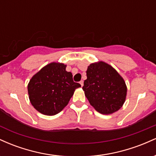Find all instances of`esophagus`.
I'll use <instances>...</instances> for the list:
<instances>
[{
  "instance_id": "1",
  "label": "esophagus",
  "mask_w": 156,
  "mask_h": 156,
  "mask_svg": "<svg viewBox=\"0 0 156 156\" xmlns=\"http://www.w3.org/2000/svg\"><path fill=\"white\" fill-rule=\"evenodd\" d=\"M80 86H81V87H83V80H80Z\"/></svg>"
}]
</instances>
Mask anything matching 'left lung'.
I'll return each mask as SVG.
<instances>
[{"instance_id": "left-lung-1", "label": "left lung", "mask_w": 156, "mask_h": 156, "mask_svg": "<svg viewBox=\"0 0 156 156\" xmlns=\"http://www.w3.org/2000/svg\"><path fill=\"white\" fill-rule=\"evenodd\" d=\"M87 77L82 89L97 112L110 114L122 106L127 87L124 79L112 66L103 62L91 64Z\"/></svg>"}]
</instances>
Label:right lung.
Returning a JSON list of instances; mask_svg holds the SVG:
<instances>
[{
	"mask_svg": "<svg viewBox=\"0 0 156 156\" xmlns=\"http://www.w3.org/2000/svg\"><path fill=\"white\" fill-rule=\"evenodd\" d=\"M80 84L73 81L66 65L53 62L32 77L28 85L31 103L39 112L53 116L62 112Z\"/></svg>",
	"mask_w": 156,
	"mask_h": 156,
	"instance_id": "add662e5",
	"label": "right lung"
}]
</instances>
